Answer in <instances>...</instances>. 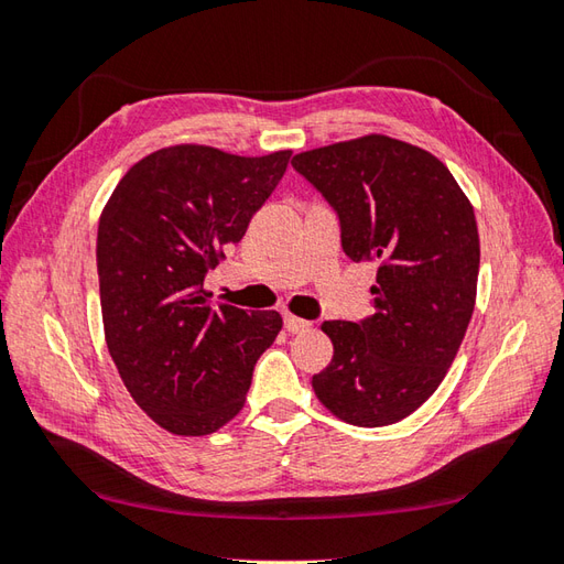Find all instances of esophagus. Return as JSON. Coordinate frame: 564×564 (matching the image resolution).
Here are the masks:
<instances>
[{"label":"esophagus","instance_id":"34e87169","mask_svg":"<svg viewBox=\"0 0 564 564\" xmlns=\"http://www.w3.org/2000/svg\"><path fill=\"white\" fill-rule=\"evenodd\" d=\"M283 325H285V332H289V334H303V332H307L310 327H313L307 319H301V317H295V315H285L283 317Z\"/></svg>","mask_w":564,"mask_h":564}]
</instances>
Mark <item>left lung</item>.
Instances as JSON below:
<instances>
[{"instance_id":"1","label":"left lung","mask_w":564,"mask_h":564,"mask_svg":"<svg viewBox=\"0 0 564 564\" xmlns=\"http://www.w3.org/2000/svg\"><path fill=\"white\" fill-rule=\"evenodd\" d=\"M337 213L341 249L376 261L373 315L325 322L332 364L313 376L319 402L354 426H388L446 378L470 325L480 235L458 182L422 148L386 135L293 158Z\"/></svg>"}]
</instances>
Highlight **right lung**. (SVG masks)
<instances>
[{
    "label": "right lung",
    "mask_w": 564,
    "mask_h": 564,
    "mask_svg": "<svg viewBox=\"0 0 564 564\" xmlns=\"http://www.w3.org/2000/svg\"><path fill=\"white\" fill-rule=\"evenodd\" d=\"M291 150L237 158L176 145L148 154L101 213L97 269L106 344L142 412L178 436H206L242 410L279 313L213 310L203 281L289 166Z\"/></svg>",
    "instance_id": "add662e5"
}]
</instances>
